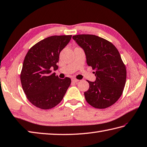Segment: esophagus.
Listing matches in <instances>:
<instances>
[{"label": "esophagus", "mask_w": 147, "mask_h": 147, "mask_svg": "<svg viewBox=\"0 0 147 147\" xmlns=\"http://www.w3.org/2000/svg\"><path fill=\"white\" fill-rule=\"evenodd\" d=\"M72 82H73V83H77L79 82V80L76 79V78H73V79H72Z\"/></svg>", "instance_id": "esophagus-1"}]
</instances>
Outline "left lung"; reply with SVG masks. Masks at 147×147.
<instances>
[{"mask_svg": "<svg viewBox=\"0 0 147 147\" xmlns=\"http://www.w3.org/2000/svg\"><path fill=\"white\" fill-rule=\"evenodd\" d=\"M73 39L84 50L87 65L96 71V81L87 80L86 100L96 108L110 107L122 96L127 76L119 51L110 41L92 34H79Z\"/></svg>", "mask_w": 147, "mask_h": 147, "instance_id": "8db88e82", "label": "left lung"}]
</instances>
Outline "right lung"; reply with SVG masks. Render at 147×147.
Here are the masks:
<instances>
[{"instance_id":"1","label":"right lung","mask_w":147,"mask_h":147,"mask_svg":"<svg viewBox=\"0 0 147 147\" xmlns=\"http://www.w3.org/2000/svg\"><path fill=\"white\" fill-rule=\"evenodd\" d=\"M71 35L53 36L34 45L28 51L20 74L22 86L26 97L34 106L48 110L59 104L64 98L71 80L60 79L51 69H58L60 51L71 39Z\"/></svg>"}]
</instances>
